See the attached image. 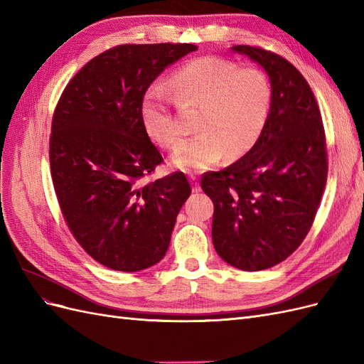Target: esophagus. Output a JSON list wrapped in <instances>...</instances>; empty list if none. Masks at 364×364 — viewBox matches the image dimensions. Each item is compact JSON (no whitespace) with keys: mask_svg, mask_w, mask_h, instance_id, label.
<instances>
[{"mask_svg":"<svg viewBox=\"0 0 364 364\" xmlns=\"http://www.w3.org/2000/svg\"><path fill=\"white\" fill-rule=\"evenodd\" d=\"M190 182L193 185V191H199L200 186H199V178H197V174H190Z\"/></svg>","mask_w":364,"mask_h":364,"instance_id":"esophagus-1","label":"esophagus"}]
</instances>
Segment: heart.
Masks as SVG:
<instances>
[{
  "instance_id": "obj_1",
  "label": "heart",
  "mask_w": 364,
  "mask_h": 364,
  "mask_svg": "<svg viewBox=\"0 0 364 364\" xmlns=\"http://www.w3.org/2000/svg\"><path fill=\"white\" fill-rule=\"evenodd\" d=\"M165 85L176 106L197 109L193 127L199 134L173 156L178 168L202 170L223 156H245L266 129L273 92L267 74L258 68H240L214 56L196 58L174 70ZM139 115L146 134L159 147L182 146L183 129L159 90L151 87L142 95Z\"/></svg>"
}]
</instances>
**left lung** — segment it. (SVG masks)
Here are the masks:
<instances>
[{"label":"left lung","instance_id":"left-lung-1","mask_svg":"<svg viewBox=\"0 0 364 364\" xmlns=\"http://www.w3.org/2000/svg\"><path fill=\"white\" fill-rule=\"evenodd\" d=\"M266 70L272 107L261 138L228 168L202 176L214 203L213 243L223 261L246 272L277 266L301 246L326 183L321 111L304 75L272 51L235 46Z\"/></svg>","mask_w":364,"mask_h":364}]
</instances>
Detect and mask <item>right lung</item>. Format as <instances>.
I'll use <instances>...</instances> for the list:
<instances>
[{
    "instance_id": "right-lung-1",
    "label": "right lung",
    "mask_w": 364,
    "mask_h": 364,
    "mask_svg": "<svg viewBox=\"0 0 364 364\" xmlns=\"http://www.w3.org/2000/svg\"><path fill=\"white\" fill-rule=\"evenodd\" d=\"M193 43H126L98 54L60 95L51 123L54 191L71 234L105 267L138 272L167 253L191 186L182 171L144 183L162 156L139 105Z\"/></svg>"
}]
</instances>
